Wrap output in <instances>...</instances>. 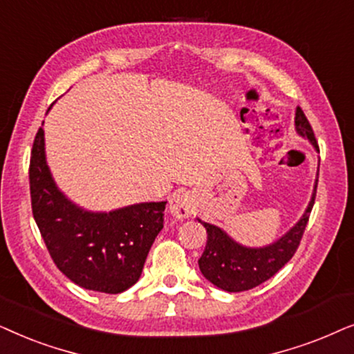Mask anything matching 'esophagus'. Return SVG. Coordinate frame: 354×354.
Wrapping results in <instances>:
<instances>
[{"mask_svg":"<svg viewBox=\"0 0 354 354\" xmlns=\"http://www.w3.org/2000/svg\"><path fill=\"white\" fill-rule=\"evenodd\" d=\"M168 209L171 212V215L176 216V218H187V216H191L192 212H194V201H192L189 192L178 189L176 192H173L171 197H169Z\"/></svg>","mask_w":354,"mask_h":354,"instance_id":"34e87169","label":"esophagus"}]
</instances>
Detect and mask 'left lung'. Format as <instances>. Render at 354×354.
Instances as JSON below:
<instances>
[{
    "mask_svg": "<svg viewBox=\"0 0 354 354\" xmlns=\"http://www.w3.org/2000/svg\"><path fill=\"white\" fill-rule=\"evenodd\" d=\"M295 129L299 138L308 139L315 152H319V145L315 142L313 128L303 110L296 108ZM320 162V160H319ZM319 168L315 174L314 189L310 201L306 207L301 218L291 226L285 234L266 246H244L236 239L230 236L220 226L207 223L197 218L207 230V246L199 259V268L202 275L215 285L216 288L228 291V293H239V291L251 290L263 281L272 279L286 262L293 257L299 246L306 225H308L309 214L313 210L315 191H317Z\"/></svg>",
    "mask_w": 354,
    "mask_h": 354,
    "instance_id": "left-lung-1",
    "label": "left lung"
}]
</instances>
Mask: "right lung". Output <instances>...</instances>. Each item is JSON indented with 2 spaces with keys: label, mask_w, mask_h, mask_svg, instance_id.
Instances as JSON below:
<instances>
[{
  "label": "right lung",
  "mask_w": 354,
  "mask_h": 354,
  "mask_svg": "<svg viewBox=\"0 0 354 354\" xmlns=\"http://www.w3.org/2000/svg\"><path fill=\"white\" fill-rule=\"evenodd\" d=\"M29 178L35 223L56 267L73 283L106 295L122 293L138 283L163 228L167 201L139 202L110 212L84 209L56 185L46 163L41 128L32 147Z\"/></svg>",
  "instance_id": "obj_1"
}]
</instances>
